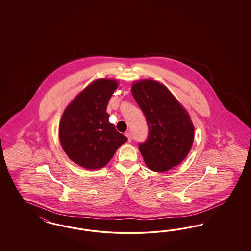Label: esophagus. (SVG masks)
Wrapping results in <instances>:
<instances>
[{
	"label": "esophagus",
	"mask_w": 251,
	"mask_h": 251,
	"mask_svg": "<svg viewBox=\"0 0 251 251\" xmlns=\"http://www.w3.org/2000/svg\"><path fill=\"white\" fill-rule=\"evenodd\" d=\"M125 135H126V137L128 138V141H129V142H131V134H130V132H129V131H128V132H126V133H125Z\"/></svg>",
	"instance_id": "esophagus-1"
}]
</instances>
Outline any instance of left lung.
<instances>
[{
  "mask_svg": "<svg viewBox=\"0 0 251 251\" xmlns=\"http://www.w3.org/2000/svg\"><path fill=\"white\" fill-rule=\"evenodd\" d=\"M131 93L145 114L149 136L139 145L145 165L154 172H166L189 154L194 125L188 110L165 84L152 79L133 82Z\"/></svg>",
  "mask_w": 251,
  "mask_h": 251,
  "instance_id": "left-lung-1",
  "label": "left lung"
}]
</instances>
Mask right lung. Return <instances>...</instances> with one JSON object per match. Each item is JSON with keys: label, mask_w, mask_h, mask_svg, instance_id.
Instances as JSON below:
<instances>
[{"label": "right lung", "mask_w": 251, "mask_h": 251, "mask_svg": "<svg viewBox=\"0 0 251 251\" xmlns=\"http://www.w3.org/2000/svg\"><path fill=\"white\" fill-rule=\"evenodd\" d=\"M119 81L100 78L80 92L64 109L59 140L69 158L90 170L105 167L117 149L128 141L108 122L107 102Z\"/></svg>", "instance_id": "add662e5"}]
</instances>
